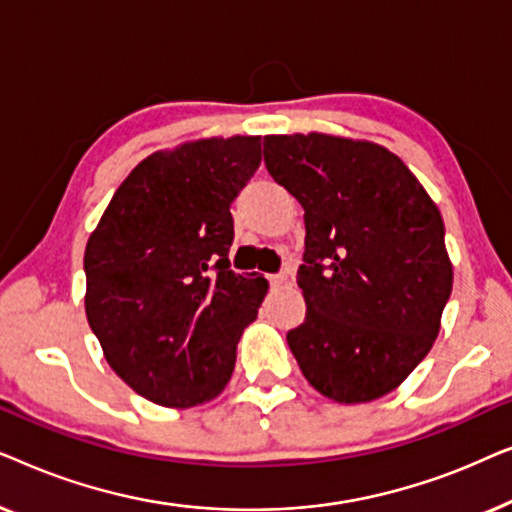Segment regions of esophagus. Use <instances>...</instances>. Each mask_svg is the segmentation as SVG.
<instances>
[{
  "label": "esophagus",
  "instance_id": "1",
  "mask_svg": "<svg viewBox=\"0 0 512 512\" xmlns=\"http://www.w3.org/2000/svg\"><path fill=\"white\" fill-rule=\"evenodd\" d=\"M268 282H270V286H282L286 282V275H284V272H277V275H268Z\"/></svg>",
  "mask_w": 512,
  "mask_h": 512
}]
</instances>
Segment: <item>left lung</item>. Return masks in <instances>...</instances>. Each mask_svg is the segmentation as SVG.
Masks as SVG:
<instances>
[{
	"mask_svg": "<svg viewBox=\"0 0 512 512\" xmlns=\"http://www.w3.org/2000/svg\"><path fill=\"white\" fill-rule=\"evenodd\" d=\"M263 153L272 179L305 209L298 286L307 312L286 342L324 396L375 401L424 361L440 331L452 265L438 207L377 144L268 135Z\"/></svg>",
	"mask_w": 512,
	"mask_h": 512,
	"instance_id": "left-lung-1",
	"label": "left lung"
}]
</instances>
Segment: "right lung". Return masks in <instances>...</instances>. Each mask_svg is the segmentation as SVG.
Here are the masks:
<instances>
[{
	"mask_svg": "<svg viewBox=\"0 0 512 512\" xmlns=\"http://www.w3.org/2000/svg\"><path fill=\"white\" fill-rule=\"evenodd\" d=\"M261 165V137L153 153L118 186L90 235L86 317L121 380L167 408L226 387L240 335L268 291L230 270V205Z\"/></svg>",
	"mask_w": 512,
	"mask_h": 512,
	"instance_id": "add662e5",
	"label": "right lung"
}]
</instances>
